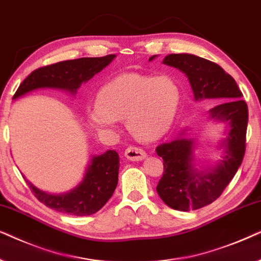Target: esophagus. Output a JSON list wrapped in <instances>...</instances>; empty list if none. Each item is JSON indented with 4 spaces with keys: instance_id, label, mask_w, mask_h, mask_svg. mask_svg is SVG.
<instances>
[{
    "instance_id": "34e87169",
    "label": "esophagus",
    "mask_w": 261,
    "mask_h": 261,
    "mask_svg": "<svg viewBox=\"0 0 261 261\" xmlns=\"http://www.w3.org/2000/svg\"><path fill=\"white\" fill-rule=\"evenodd\" d=\"M125 158L131 160V161H142L147 158V152L143 149L131 145L125 150Z\"/></svg>"
}]
</instances>
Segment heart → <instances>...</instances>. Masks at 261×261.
<instances>
[{
    "instance_id": "b5f03b06",
    "label": "heart",
    "mask_w": 261,
    "mask_h": 261,
    "mask_svg": "<svg viewBox=\"0 0 261 261\" xmlns=\"http://www.w3.org/2000/svg\"><path fill=\"white\" fill-rule=\"evenodd\" d=\"M180 100L181 89L171 76L125 72L99 89L95 105L86 109V118L100 133H114L125 119L133 136L151 142L171 128Z\"/></svg>"
}]
</instances>
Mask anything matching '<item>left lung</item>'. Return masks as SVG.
Here are the masks:
<instances>
[{"mask_svg": "<svg viewBox=\"0 0 261 261\" xmlns=\"http://www.w3.org/2000/svg\"><path fill=\"white\" fill-rule=\"evenodd\" d=\"M154 58L156 55L149 62ZM162 63L186 75L196 101H222L207 112L209 120L224 124V136L217 145L221 158L214 165L198 168L194 156L196 140L187 137L186 130L172 142L156 148L165 166L156 187L160 198L174 210H197L216 200L241 166L246 149L247 103L242 100L235 80L214 62L190 54H171Z\"/></svg>", "mask_w": 261, "mask_h": 261, "instance_id": "obj_1", "label": "left lung"}]
</instances>
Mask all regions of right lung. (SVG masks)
I'll return each instance as SVG.
<instances>
[{
	"instance_id": "add662e5",
	"label": "right lung",
	"mask_w": 261,
	"mask_h": 261,
	"mask_svg": "<svg viewBox=\"0 0 261 261\" xmlns=\"http://www.w3.org/2000/svg\"><path fill=\"white\" fill-rule=\"evenodd\" d=\"M116 55L105 57H83L58 62L31 72L19 86L13 99L36 89H60L75 95L82 83L106 68ZM119 155L116 150H107L90 159L85 175L77 186L64 193H47L26 180L38 200L52 210L71 215L88 216L95 214L112 197L118 184ZM25 178V176H23Z\"/></svg>"
}]
</instances>
